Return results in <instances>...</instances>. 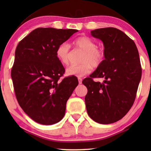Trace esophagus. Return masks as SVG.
Wrapping results in <instances>:
<instances>
[{"instance_id": "1", "label": "esophagus", "mask_w": 151, "mask_h": 151, "mask_svg": "<svg viewBox=\"0 0 151 151\" xmlns=\"http://www.w3.org/2000/svg\"><path fill=\"white\" fill-rule=\"evenodd\" d=\"M82 79L81 78H78V82H79V84H82Z\"/></svg>"}]
</instances>
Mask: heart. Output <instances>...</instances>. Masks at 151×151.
<instances>
[{
  "instance_id": "1",
  "label": "heart",
  "mask_w": 151,
  "mask_h": 151,
  "mask_svg": "<svg viewBox=\"0 0 151 151\" xmlns=\"http://www.w3.org/2000/svg\"><path fill=\"white\" fill-rule=\"evenodd\" d=\"M76 49L84 51L81 57V64L78 65H71L66 69L67 76L77 77L89 73L93 67L97 68L102 65L104 60L105 53L102 49L96 47V42L92 39L86 36L78 37L73 42ZM55 55L58 60L64 65H68L70 62V46L67 42L61 43L58 46Z\"/></svg>"
}]
</instances>
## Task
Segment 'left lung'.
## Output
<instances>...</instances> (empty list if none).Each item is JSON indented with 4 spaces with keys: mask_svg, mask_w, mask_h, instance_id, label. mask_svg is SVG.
<instances>
[{
    "mask_svg": "<svg viewBox=\"0 0 151 151\" xmlns=\"http://www.w3.org/2000/svg\"><path fill=\"white\" fill-rule=\"evenodd\" d=\"M91 34L104 43L105 59L82 81L88 89L86 111L93 120L108 124L122 118L135 102L142 77L139 53L134 41L118 29H98Z\"/></svg>",
    "mask_w": 151,
    "mask_h": 151,
    "instance_id": "left-lung-1",
    "label": "left lung"
}]
</instances>
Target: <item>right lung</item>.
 <instances>
[{"instance_id":"add662e5","label":"right lung","mask_w":151,"mask_h":151,"mask_svg":"<svg viewBox=\"0 0 151 151\" xmlns=\"http://www.w3.org/2000/svg\"><path fill=\"white\" fill-rule=\"evenodd\" d=\"M78 30L37 28L18 43L11 76L20 107L41 124L58 122L66 104L78 86L76 76L60 81L65 69L57 58L58 46Z\"/></svg>"}]
</instances>
